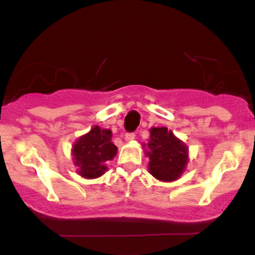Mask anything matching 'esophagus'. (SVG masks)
Returning <instances> with one entry per match:
<instances>
[{"label": "esophagus", "instance_id": "1", "mask_svg": "<svg viewBox=\"0 0 255 255\" xmlns=\"http://www.w3.org/2000/svg\"><path fill=\"white\" fill-rule=\"evenodd\" d=\"M125 139L127 140V141H131V140L135 139V133H127L125 135Z\"/></svg>", "mask_w": 255, "mask_h": 255}]
</instances>
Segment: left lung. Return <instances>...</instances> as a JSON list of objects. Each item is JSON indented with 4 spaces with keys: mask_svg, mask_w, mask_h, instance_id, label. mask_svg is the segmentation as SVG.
<instances>
[{
    "mask_svg": "<svg viewBox=\"0 0 255 255\" xmlns=\"http://www.w3.org/2000/svg\"><path fill=\"white\" fill-rule=\"evenodd\" d=\"M148 151V170L160 181H174L181 176L188 160V148L168 128H152Z\"/></svg>",
    "mask_w": 255,
    "mask_h": 255,
    "instance_id": "left-lung-1",
    "label": "left lung"
}]
</instances>
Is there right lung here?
I'll return each instance as SVG.
<instances>
[{
  "instance_id": "add662e5",
  "label": "right lung",
  "mask_w": 255,
  "mask_h": 255,
  "mask_svg": "<svg viewBox=\"0 0 255 255\" xmlns=\"http://www.w3.org/2000/svg\"><path fill=\"white\" fill-rule=\"evenodd\" d=\"M111 130L95 126L73 146V158L79 175L86 178L102 176L107 170V162L115 157L118 147L111 142Z\"/></svg>"
}]
</instances>
